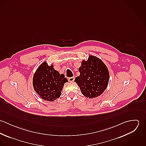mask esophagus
Instances as JSON below:
<instances>
[{
  "label": "esophagus",
  "instance_id": "1",
  "mask_svg": "<svg viewBox=\"0 0 146 146\" xmlns=\"http://www.w3.org/2000/svg\"><path fill=\"white\" fill-rule=\"evenodd\" d=\"M75 80V78L73 76V77H70L68 78V81L69 82H74Z\"/></svg>",
  "mask_w": 146,
  "mask_h": 146
}]
</instances>
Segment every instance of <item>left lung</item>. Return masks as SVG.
Segmentation results:
<instances>
[{"mask_svg":"<svg viewBox=\"0 0 146 146\" xmlns=\"http://www.w3.org/2000/svg\"><path fill=\"white\" fill-rule=\"evenodd\" d=\"M79 72L80 75L75 78V82L84 96L92 98L103 93L108 83L109 72L100 59L90 56L86 61L82 62Z\"/></svg>","mask_w":146,"mask_h":146,"instance_id":"left-lung-1","label":"left lung"}]
</instances>
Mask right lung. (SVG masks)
I'll use <instances>...</instances> for the list:
<instances>
[{
  "mask_svg": "<svg viewBox=\"0 0 146 146\" xmlns=\"http://www.w3.org/2000/svg\"><path fill=\"white\" fill-rule=\"evenodd\" d=\"M68 82L63 74H60L53 66L44 62L39 67L33 78L35 92L43 100L53 101L61 95L64 84Z\"/></svg>",
  "mask_w": 146,
  "mask_h": 146,
  "instance_id": "obj_1",
  "label": "right lung"
}]
</instances>
